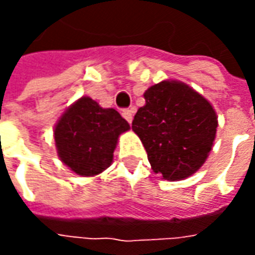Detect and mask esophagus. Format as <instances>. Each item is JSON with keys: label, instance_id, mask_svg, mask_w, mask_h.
<instances>
[{"label": "esophagus", "instance_id": "esophagus-1", "mask_svg": "<svg viewBox=\"0 0 255 255\" xmlns=\"http://www.w3.org/2000/svg\"><path fill=\"white\" fill-rule=\"evenodd\" d=\"M122 115H123V117H124V119H126L128 123H129V124L132 123V119H133V111H132V109H126V111H123Z\"/></svg>", "mask_w": 255, "mask_h": 255}]
</instances>
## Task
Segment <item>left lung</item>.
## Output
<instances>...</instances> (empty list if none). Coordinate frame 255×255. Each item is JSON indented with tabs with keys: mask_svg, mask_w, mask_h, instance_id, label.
I'll list each match as a JSON object with an SVG mask.
<instances>
[{
	"mask_svg": "<svg viewBox=\"0 0 255 255\" xmlns=\"http://www.w3.org/2000/svg\"><path fill=\"white\" fill-rule=\"evenodd\" d=\"M132 120L151 169L165 180H182L203 165L213 146L217 116L190 86L164 80L144 91Z\"/></svg>",
	"mask_w": 255,
	"mask_h": 255,
	"instance_id": "obj_1",
	"label": "left lung"
}]
</instances>
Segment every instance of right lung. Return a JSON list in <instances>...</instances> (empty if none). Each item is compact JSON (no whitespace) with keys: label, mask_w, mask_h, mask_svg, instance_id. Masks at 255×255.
I'll return each mask as SVG.
<instances>
[{"label":"right lung","mask_w":255,"mask_h":255,"mask_svg":"<svg viewBox=\"0 0 255 255\" xmlns=\"http://www.w3.org/2000/svg\"><path fill=\"white\" fill-rule=\"evenodd\" d=\"M129 124L115 109H104L82 97L69 106L54 128L60 160L80 176H94L112 164L120 133Z\"/></svg>","instance_id":"add662e5"}]
</instances>
